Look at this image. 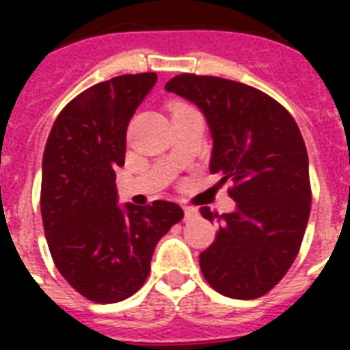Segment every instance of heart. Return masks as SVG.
Here are the masks:
<instances>
[{
    "instance_id": "heart-1",
    "label": "heart",
    "mask_w": 350,
    "mask_h": 350,
    "mask_svg": "<svg viewBox=\"0 0 350 350\" xmlns=\"http://www.w3.org/2000/svg\"><path fill=\"white\" fill-rule=\"evenodd\" d=\"M174 147L181 148V150H187L191 147V134L189 132H180L176 129L174 123Z\"/></svg>"
}]
</instances>
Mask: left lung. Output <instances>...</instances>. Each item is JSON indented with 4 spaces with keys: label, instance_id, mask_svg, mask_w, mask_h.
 <instances>
[{
    "label": "left lung",
    "instance_id": "left-lung-1",
    "mask_svg": "<svg viewBox=\"0 0 350 350\" xmlns=\"http://www.w3.org/2000/svg\"><path fill=\"white\" fill-rule=\"evenodd\" d=\"M154 72L123 74L74 98L52 125L41 169V218L54 265L96 304H118L147 282L154 249L181 221L180 205L134 196L120 203L126 126Z\"/></svg>",
    "mask_w": 350,
    "mask_h": 350
}]
</instances>
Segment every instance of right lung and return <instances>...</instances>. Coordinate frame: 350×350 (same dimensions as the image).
Instances as JSON below:
<instances>
[{
  "instance_id": "add662e5",
  "label": "right lung",
  "mask_w": 350,
  "mask_h": 350,
  "mask_svg": "<svg viewBox=\"0 0 350 350\" xmlns=\"http://www.w3.org/2000/svg\"><path fill=\"white\" fill-rule=\"evenodd\" d=\"M165 90L196 103L213 134L211 172L234 205L218 218L200 254L203 278L234 299L267 294L293 265L310 213L309 158L296 121L249 85L213 76H176Z\"/></svg>"
}]
</instances>
